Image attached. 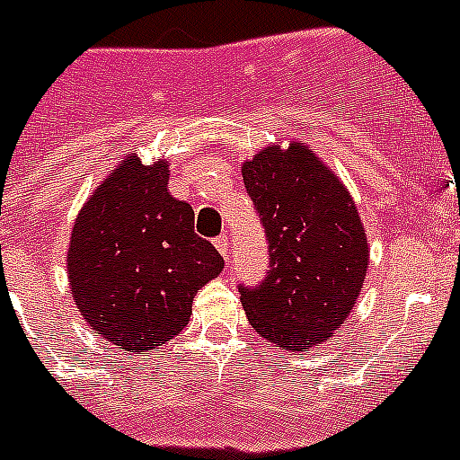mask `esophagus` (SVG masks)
<instances>
[{
    "mask_svg": "<svg viewBox=\"0 0 460 460\" xmlns=\"http://www.w3.org/2000/svg\"><path fill=\"white\" fill-rule=\"evenodd\" d=\"M215 247H217L219 254H222V257H225V259H229V257H231L229 238H226V234H222V235H217V238H215Z\"/></svg>",
    "mask_w": 460,
    "mask_h": 460,
    "instance_id": "obj_1",
    "label": "esophagus"
}]
</instances>
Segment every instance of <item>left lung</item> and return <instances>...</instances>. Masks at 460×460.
Wrapping results in <instances>:
<instances>
[{
  "instance_id": "8db88e82",
  "label": "left lung",
  "mask_w": 460,
  "mask_h": 460,
  "mask_svg": "<svg viewBox=\"0 0 460 460\" xmlns=\"http://www.w3.org/2000/svg\"><path fill=\"white\" fill-rule=\"evenodd\" d=\"M243 182L270 252L269 275L238 287L247 322L287 351L331 341L368 270V241L349 191L296 141L263 147L243 164Z\"/></svg>"
}]
</instances>
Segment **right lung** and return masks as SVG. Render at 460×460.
Here are the masks:
<instances>
[{
  "label": "right lung",
  "instance_id": "add662e5",
  "mask_svg": "<svg viewBox=\"0 0 460 460\" xmlns=\"http://www.w3.org/2000/svg\"><path fill=\"white\" fill-rule=\"evenodd\" d=\"M225 259L194 234V210L169 191V164L134 155L103 178L74 222L69 287L92 331L125 351L166 345Z\"/></svg>",
  "mask_w": 460,
  "mask_h": 460
}]
</instances>
